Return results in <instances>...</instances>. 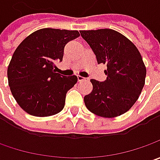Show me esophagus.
Segmentation results:
<instances>
[{"label":"esophagus","instance_id":"obj_1","mask_svg":"<svg viewBox=\"0 0 160 160\" xmlns=\"http://www.w3.org/2000/svg\"><path fill=\"white\" fill-rule=\"evenodd\" d=\"M77 80H78V82H82V81H84V80H86L84 77H80V76H77Z\"/></svg>","mask_w":160,"mask_h":160}]
</instances>
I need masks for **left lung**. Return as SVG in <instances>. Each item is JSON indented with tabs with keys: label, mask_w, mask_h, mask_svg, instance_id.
<instances>
[{
	"label": "left lung",
	"mask_w": 160,
	"mask_h": 160,
	"mask_svg": "<svg viewBox=\"0 0 160 160\" xmlns=\"http://www.w3.org/2000/svg\"><path fill=\"white\" fill-rule=\"evenodd\" d=\"M81 36L95 54L98 64L107 65V79H91L92 91L83 101L91 112L115 118L128 111L145 83L146 68L138 49L125 35L112 29L83 30Z\"/></svg>",
	"instance_id": "1"
}]
</instances>
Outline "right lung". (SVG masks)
<instances>
[{
    "instance_id": "right-lung-1",
    "label": "right lung",
    "mask_w": 160,
    "mask_h": 160,
    "mask_svg": "<svg viewBox=\"0 0 160 160\" xmlns=\"http://www.w3.org/2000/svg\"><path fill=\"white\" fill-rule=\"evenodd\" d=\"M80 35L77 30L42 28L18 46L8 67V81L16 102L27 113L49 117L60 112L66 94L77 82L54 69L62 61L65 45Z\"/></svg>"
}]
</instances>
